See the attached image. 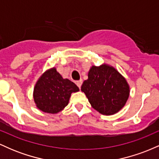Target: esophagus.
<instances>
[{
	"mask_svg": "<svg viewBox=\"0 0 159 159\" xmlns=\"http://www.w3.org/2000/svg\"><path fill=\"white\" fill-rule=\"evenodd\" d=\"M82 83H83V81H82L81 79V80H79V81H76V84H77V86H78V87H79V88H81Z\"/></svg>",
	"mask_w": 159,
	"mask_h": 159,
	"instance_id": "34e87169",
	"label": "esophagus"
}]
</instances>
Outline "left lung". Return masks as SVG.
I'll return each instance as SVG.
<instances>
[{
    "instance_id": "1",
    "label": "left lung",
    "mask_w": 159,
    "mask_h": 159,
    "mask_svg": "<svg viewBox=\"0 0 159 159\" xmlns=\"http://www.w3.org/2000/svg\"><path fill=\"white\" fill-rule=\"evenodd\" d=\"M81 91L92 107L104 115L118 112L129 96V87L125 78L107 65L92 66L88 79L83 82Z\"/></svg>"
}]
</instances>
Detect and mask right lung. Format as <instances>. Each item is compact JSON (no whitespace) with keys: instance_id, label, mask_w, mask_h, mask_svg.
<instances>
[{"instance_id":"obj_1","label":"right lung","mask_w":159,"mask_h":159,"mask_svg":"<svg viewBox=\"0 0 159 159\" xmlns=\"http://www.w3.org/2000/svg\"><path fill=\"white\" fill-rule=\"evenodd\" d=\"M79 88L69 79H63L55 68L45 72L34 87V98L36 106L49 114H56L68 105L72 93Z\"/></svg>"}]
</instances>
